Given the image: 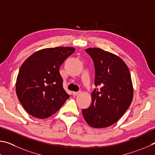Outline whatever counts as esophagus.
<instances>
[{"label": "esophagus", "mask_w": 155, "mask_h": 155, "mask_svg": "<svg viewBox=\"0 0 155 155\" xmlns=\"http://www.w3.org/2000/svg\"><path fill=\"white\" fill-rule=\"evenodd\" d=\"M81 93L80 91H78V92H73V96H77L78 94H80Z\"/></svg>", "instance_id": "esophagus-1"}]
</instances>
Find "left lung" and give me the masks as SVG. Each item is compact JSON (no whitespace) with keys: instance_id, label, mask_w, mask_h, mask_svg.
<instances>
[{"instance_id":"obj_1","label":"left lung","mask_w":155,"mask_h":155,"mask_svg":"<svg viewBox=\"0 0 155 155\" xmlns=\"http://www.w3.org/2000/svg\"><path fill=\"white\" fill-rule=\"evenodd\" d=\"M86 51L94 64V85L101 88L92 92L91 106L82 110V115L91 127L105 128L116 123L131 104V74L125 62L115 54L98 48Z\"/></svg>"}]
</instances>
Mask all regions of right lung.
Here are the masks:
<instances>
[{
  "instance_id": "add662e5",
  "label": "right lung",
  "mask_w": 155,
  "mask_h": 155,
  "mask_svg": "<svg viewBox=\"0 0 155 155\" xmlns=\"http://www.w3.org/2000/svg\"><path fill=\"white\" fill-rule=\"evenodd\" d=\"M75 50L72 47L42 49L21 64L15 91L19 101L30 115L40 119L50 117L69 98L59 69Z\"/></svg>"
}]
</instances>
